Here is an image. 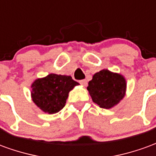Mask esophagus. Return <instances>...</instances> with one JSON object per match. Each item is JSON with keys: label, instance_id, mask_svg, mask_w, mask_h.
<instances>
[{"label": "esophagus", "instance_id": "obj_1", "mask_svg": "<svg viewBox=\"0 0 156 156\" xmlns=\"http://www.w3.org/2000/svg\"><path fill=\"white\" fill-rule=\"evenodd\" d=\"M79 83H81L82 85H83V86H86L87 83H88V82L86 79H83V80H79Z\"/></svg>", "mask_w": 156, "mask_h": 156}]
</instances>
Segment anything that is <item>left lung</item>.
<instances>
[{"instance_id":"left-lung-1","label":"left lung","mask_w":156,"mask_h":156,"mask_svg":"<svg viewBox=\"0 0 156 156\" xmlns=\"http://www.w3.org/2000/svg\"><path fill=\"white\" fill-rule=\"evenodd\" d=\"M87 89L100 108H110L124 98L126 82L122 75L104 69L94 75Z\"/></svg>"}]
</instances>
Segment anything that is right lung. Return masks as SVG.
<instances>
[{"label": "right lung", "mask_w": 156, "mask_h": 156, "mask_svg": "<svg viewBox=\"0 0 156 156\" xmlns=\"http://www.w3.org/2000/svg\"><path fill=\"white\" fill-rule=\"evenodd\" d=\"M78 84L70 76L51 73L32 83V100L45 113H58L65 106L69 91Z\"/></svg>", "instance_id": "obj_1"}]
</instances>
